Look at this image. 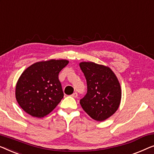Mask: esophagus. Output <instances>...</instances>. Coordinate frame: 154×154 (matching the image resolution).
Instances as JSON below:
<instances>
[{
    "mask_svg": "<svg viewBox=\"0 0 154 154\" xmlns=\"http://www.w3.org/2000/svg\"><path fill=\"white\" fill-rule=\"evenodd\" d=\"M71 96L72 97H73V98H77V96H78V94L77 92H75V93H73V94L71 95Z\"/></svg>",
    "mask_w": 154,
    "mask_h": 154,
    "instance_id": "34e87169",
    "label": "esophagus"
}]
</instances>
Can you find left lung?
<instances>
[{
	"label": "left lung",
	"mask_w": 154,
	"mask_h": 154,
	"mask_svg": "<svg viewBox=\"0 0 154 154\" xmlns=\"http://www.w3.org/2000/svg\"><path fill=\"white\" fill-rule=\"evenodd\" d=\"M79 66L87 84V93L80 100V105L93 119H107L120 105L121 90L118 79L111 69L102 65L82 62Z\"/></svg>",
	"instance_id": "8db88e82"
}]
</instances>
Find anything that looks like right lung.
I'll use <instances>...</instances> for the list:
<instances>
[{
    "mask_svg": "<svg viewBox=\"0 0 154 154\" xmlns=\"http://www.w3.org/2000/svg\"><path fill=\"white\" fill-rule=\"evenodd\" d=\"M67 60L38 62L29 67L17 82L16 99L24 111L41 118L50 113L63 98L58 74Z\"/></svg>",
    "mask_w": 154,
    "mask_h": 154,
    "instance_id": "right-lung-1",
    "label": "right lung"
}]
</instances>
